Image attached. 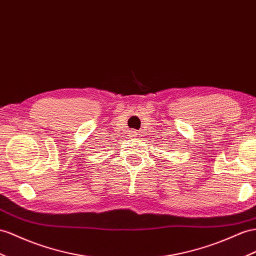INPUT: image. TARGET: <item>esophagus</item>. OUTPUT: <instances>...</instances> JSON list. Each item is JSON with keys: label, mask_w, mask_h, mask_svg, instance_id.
<instances>
[{"label": "esophagus", "mask_w": 256, "mask_h": 256, "mask_svg": "<svg viewBox=\"0 0 256 256\" xmlns=\"http://www.w3.org/2000/svg\"><path fill=\"white\" fill-rule=\"evenodd\" d=\"M130 137H136L137 135H140L138 134V132H137L136 130H130Z\"/></svg>", "instance_id": "esophagus-1"}]
</instances>
